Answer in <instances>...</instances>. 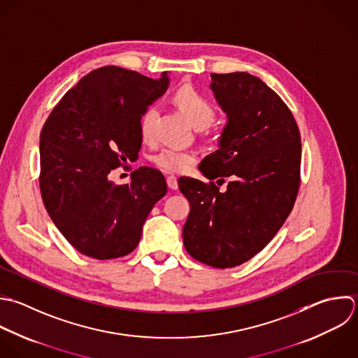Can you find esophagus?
I'll return each mask as SVG.
<instances>
[{
	"label": "esophagus",
	"mask_w": 358,
	"mask_h": 358,
	"mask_svg": "<svg viewBox=\"0 0 358 358\" xmlns=\"http://www.w3.org/2000/svg\"><path fill=\"white\" fill-rule=\"evenodd\" d=\"M167 185L170 189H177L178 188V181H177V177L174 176H169L167 177Z\"/></svg>",
	"instance_id": "obj_1"
}]
</instances>
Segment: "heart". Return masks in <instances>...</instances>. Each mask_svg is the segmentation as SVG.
<instances>
[{"mask_svg": "<svg viewBox=\"0 0 358 358\" xmlns=\"http://www.w3.org/2000/svg\"><path fill=\"white\" fill-rule=\"evenodd\" d=\"M174 101L195 128H205L215 118L216 111L212 103L191 86H182L181 89H178L174 94ZM156 117V106H149L142 113L139 120V128L145 139H149L152 136ZM155 163L157 164V167L167 173H181L195 163V156L189 152L167 148L155 156Z\"/></svg>", "mask_w": 358, "mask_h": 358, "instance_id": "b5f03b06", "label": "heart"}]
</instances>
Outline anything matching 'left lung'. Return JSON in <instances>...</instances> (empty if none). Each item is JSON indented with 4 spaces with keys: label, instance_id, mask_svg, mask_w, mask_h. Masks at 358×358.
I'll return each instance as SVG.
<instances>
[{
    "label": "left lung",
    "instance_id": "left-lung-1",
    "mask_svg": "<svg viewBox=\"0 0 358 358\" xmlns=\"http://www.w3.org/2000/svg\"><path fill=\"white\" fill-rule=\"evenodd\" d=\"M210 78L227 122L217 150L198 167L209 184L181 177L178 188L191 206L182 227L187 252L224 269L262 251L290 215L300 187L301 138L289 107L259 78Z\"/></svg>",
    "mask_w": 358,
    "mask_h": 358
}]
</instances>
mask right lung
I'll return each instance as SVG.
<instances>
[{"mask_svg":"<svg viewBox=\"0 0 358 358\" xmlns=\"http://www.w3.org/2000/svg\"><path fill=\"white\" fill-rule=\"evenodd\" d=\"M170 85L120 66H101L68 90L40 134V192L59 233L80 254L113 259L132 252L152 208L167 192L163 174L135 170L115 185L108 174L138 159L139 120Z\"/></svg>","mask_w":358,"mask_h":358,"instance_id":"right-lung-1","label":"right lung"}]
</instances>
